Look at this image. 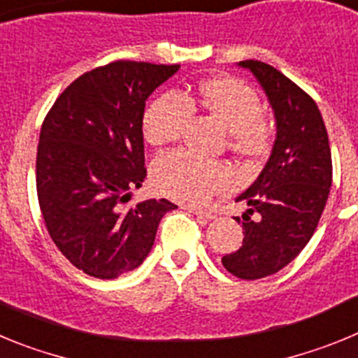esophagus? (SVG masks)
I'll use <instances>...</instances> for the list:
<instances>
[{
  "mask_svg": "<svg viewBox=\"0 0 358 358\" xmlns=\"http://www.w3.org/2000/svg\"><path fill=\"white\" fill-rule=\"evenodd\" d=\"M186 210H188L189 213H194V215H197V217L204 218V220H211V218H215V215L211 213V211H204V210H201V208L188 206V208H186Z\"/></svg>",
  "mask_w": 358,
  "mask_h": 358,
  "instance_id": "34e87169",
  "label": "esophagus"
}]
</instances>
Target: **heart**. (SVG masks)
I'll return each instance as SVG.
<instances>
[{
    "instance_id": "heart-1",
    "label": "heart",
    "mask_w": 358,
    "mask_h": 358,
    "mask_svg": "<svg viewBox=\"0 0 358 358\" xmlns=\"http://www.w3.org/2000/svg\"><path fill=\"white\" fill-rule=\"evenodd\" d=\"M195 106L220 120L229 131V148L245 159H260L274 143L273 123L262 115L260 96L248 84L231 77L201 84L197 98L179 91L157 96L143 116L145 140L154 147L176 143L192 122ZM157 192L185 204H204L215 194L229 188L233 172L220 161H210L194 152L164 154L152 166Z\"/></svg>"
}]
</instances>
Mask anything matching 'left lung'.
Returning a JSON list of instances; mask_svg holds the SVG:
<instances>
[{
	"instance_id": "left-lung-1",
	"label": "left lung",
	"mask_w": 358,
	"mask_h": 358,
	"mask_svg": "<svg viewBox=\"0 0 358 358\" xmlns=\"http://www.w3.org/2000/svg\"><path fill=\"white\" fill-rule=\"evenodd\" d=\"M240 66L264 87L278 132L265 169L236 197L249 206L242 215L243 242L222 256V265L240 280H260L289 265L314 235L330 194L331 152L314 98L265 62Z\"/></svg>"
}]
</instances>
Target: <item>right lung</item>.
Listing matches in <instances>:
<instances>
[{
  "label": "right lung",
  "mask_w": 358,
  "mask_h": 358,
  "mask_svg": "<svg viewBox=\"0 0 358 358\" xmlns=\"http://www.w3.org/2000/svg\"><path fill=\"white\" fill-rule=\"evenodd\" d=\"M179 64L115 61L84 73L59 94L37 145L36 185L59 251L85 274L115 280L150 252L166 199L129 204L147 177L145 100Z\"/></svg>",
  "instance_id": "add662e5"
}]
</instances>
